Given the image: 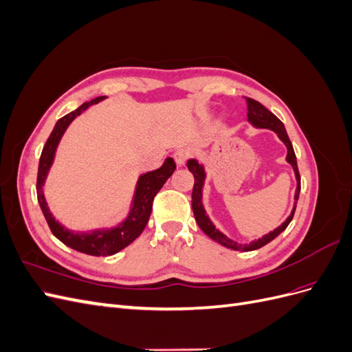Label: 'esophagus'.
<instances>
[{"mask_svg":"<svg viewBox=\"0 0 352 352\" xmlns=\"http://www.w3.org/2000/svg\"><path fill=\"white\" fill-rule=\"evenodd\" d=\"M190 155V151L188 150V148H179V150L175 151L173 154V158L177 166H184L186 163V160L189 158Z\"/></svg>","mask_w":352,"mask_h":352,"instance_id":"34e87169","label":"esophagus"}]
</instances>
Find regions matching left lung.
Segmentation results:
<instances>
[{
    "label": "left lung",
    "mask_w": 352,
    "mask_h": 352,
    "mask_svg": "<svg viewBox=\"0 0 352 352\" xmlns=\"http://www.w3.org/2000/svg\"><path fill=\"white\" fill-rule=\"evenodd\" d=\"M245 100H247V109H248L247 116H248L250 123L254 124L255 127H263V129H270V131L276 132V133H278V136L280 138V141L286 145V148H287L286 162L292 166L294 172H295L296 190H295V207H294V210L291 212V216L287 217L278 229H274L273 232L267 233V235H264L263 238H258L257 241H252L250 243H238L236 241L228 238L226 235H223L220 230H217L216 226L212 225L211 220L208 219V216L206 214L204 206H202V185H204V179H206L204 167H202L197 162V160H194V158L189 160L186 166L189 168V172L194 175V179H195L194 188H192V211H194V216H195V220L198 223V226L212 241H216V242L221 243L223 247L230 248V250H235V251H254V250H258V248L264 247L265 243L272 242L278 235H280V233L287 228V225H289L292 217H294V212H295V208H296V201H298V198H300V190H301V177H300V172H298L296 157H295V153H294L292 142L289 141V136H287V133L285 131L283 123L272 111H269L267 109H265L263 104H260L258 101H255L252 98H247V97H245Z\"/></svg>",
    "instance_id": "left-lung-1"
}]
</instances>
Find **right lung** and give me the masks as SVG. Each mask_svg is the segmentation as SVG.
<instances>
[{
  "mask_svg": "<svg viewBox=\"0 0 352 352\" xmlns=\"http://www.w3.org/2000/svg\"><path fill=\"white\" fill-rule=\"evenodd\" d=\"M104 98L105 97H97L89 102H83L79 109L66 114L65 117H61V119L56 123L54 129H52L50 138L44 145V150H42V154L39 158V167H38V179H36L38 202L42 212H44L45 220L52 232V235H54L57 239H60L65 245H67V247L83 254L95 255V257H101V255L105 257V255H113L116 252H119L141 235L142 230L146 226L148 220H150L154 197L158 194V190L163 188L166 180L173 175L176 168L175 160L168 157L166 158V162L162 167L154 170V172H148L140 176V180H138L136 190H135L132 210L129 212V216H127L126 220L122 221L119 226L111 228V229H98L89 233L73 232L66 229L65 226H61L50 212L44 192H42V186L45 184L48 170L52 164V160H54L57 145L61 140L63 133L66 132L67 126L73 122V119H76V116H79L82 111L87 110L89 105L97 104Z\"/></svg>",
  "mask_w": 352,
  "mask_h": 352,
  "instance_id": "add662e5",
  "label": "right lung"
}]
</instances>
